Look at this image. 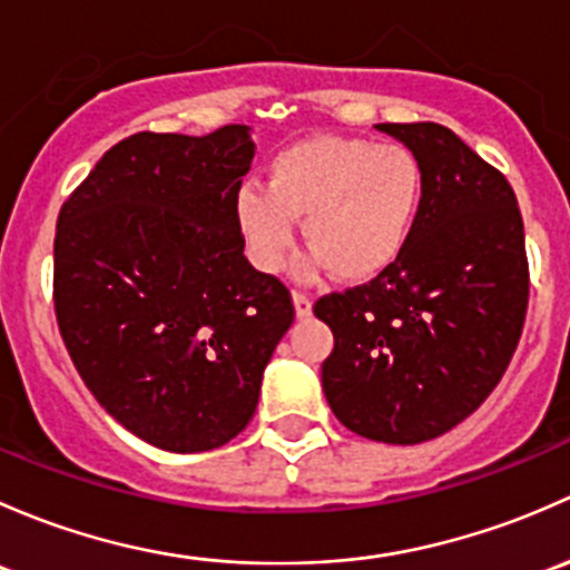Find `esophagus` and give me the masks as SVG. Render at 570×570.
Segmentation results:
<instances>
[{
	"mask_svg": "<svg viewBox=\"0 0 570 570\" xmlns=\"http://www.w3.org/2000/svg\"><path fill=\"white\" fill-rule=\"evenodd\" d=\"M293 307H296L298 318H307V315L313 313V298H309L307 293L296 291V293H293Z\"/></svg>",
	"mask_w": 570,
	"mask_h": 570,
	"instance_id": "1",
	"label": "esophagus"
}]
</instances>
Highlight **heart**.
Returning <instances> with one entry per match:
<instances>
[{
	"label": "heart",
	"mask_w": 570,
	"mask_h": 570,
	"mask_svg": "<svg viewBox=\"0 0 570 570\" xmlns=\"http://www.w3.org/2000/svg\"><path fill=\"white\" fill-rule=\"evenodd\" d=\"M422 208V167L401 145L309 137L268 161L266 186L246 180L236 222L261 272H283L296 222L313 246V266L337 279L379 277L406 249Z\"/></svg>",
	"instance_id": "heart-1"
}]
</instances>
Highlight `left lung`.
<instances>
[{"label": "left lung", "instance_id": "8db88e82", "mask_svg": "<svg viewBox=\"0 0 570 570\" xmlns=\"http://www.w3.org/2000/svg\"><path fill=\"white\" fill-rule=\"evenodd\" d=\"M422 167L403 255L365 285L328 293L324 395L348 431L420 444L466 420L500 384L524 328L530 266L508 178L439 122H379Z\"/></svg>", "mask_w": 570, "mask_h": 570}]
</instances>
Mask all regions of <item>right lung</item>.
<instances>
[{
  "mask_svg": "<svg viewBox=\"0 0 570 570\" xmlns=\"http://www.w3.org/2000/svg\"><path fill=\"white\" fill-rule=\"evenodd\" d=\"M249 126L208 137L142 131L101 156L60 208L55 313L87 390L169 453L244 431L291 291L244 257L236 195Z\"/></svg>",
  "mask_w": 570,
  "mask_h": 570,
  "instance_id": "add662e5",
  "label": "right lung"
}]
</instances>
